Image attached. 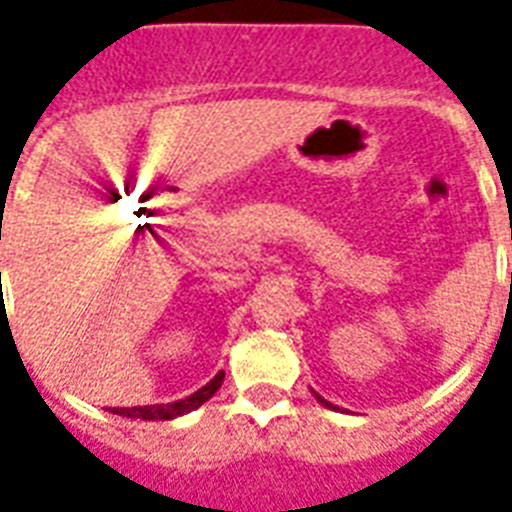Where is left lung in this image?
<instances>
[{
	"instance_id": "8db88e82",
	"label": "left lung",
	"mask_w": 512,
	"mask_h": 512,
	"mask_svg": "<svg viewBox=\"0 0 512 512\" xmlns=\"http://www.w3.org/2000/svg\"><path fill=\"white\" fill-rule=\"evenodd\" d=\"M312 395H315V398H318V403H323V406H328V408H336V406H331V403H328L326 398H320V395H318V392H315V390H312Z\"/></svg>"
}]
</instances>
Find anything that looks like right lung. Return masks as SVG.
<instances>
[{"instance_id": "obj_1", "label": "right lung", "mask_w": 512, "mask_h": 512, "mask_svg": "<svg viewBox=\"0 0 512 512\" xmlns=\"http://www.w3.org/2000/svg\"><path fill=\"white\" fill-rule=\"evenodd\" d=\"M221 382H224V371L213 376L211 382L200 387L197 392L192 395H186L181 400H173V403H154V406H133V408H112V414H120V417H128V419H144V422H165V419H176V417H184L194 408H200L205 400L213 398V392L219 390Z\"/></svg>"}]
</instances>
